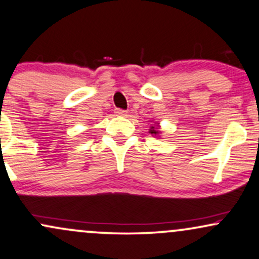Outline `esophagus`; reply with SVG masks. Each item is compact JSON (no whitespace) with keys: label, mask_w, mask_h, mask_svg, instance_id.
<instances>
[{"label":"esophagus","mask_w":259,"mask_h":259,"mask_svg":"<svg viewBox=\"0 0 259 259\" xmlns=\"http://www.w3.org/2000/svg\"><path fill=\"white\" fill-rule=\"evenodd\" d=\"M115 114L120 115V117H126L127 111H124V109H115Z\"/></svg>","instance_id":"obj_1"}]
</instances>
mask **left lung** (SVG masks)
<instances>
[{
    "mask_svg": "<svg viewBox=\"0 0 259 259\" xmlns=\"http://www.w3.org/2000/svg\"><path fill=\"white\" fill-rule=\"evenodd\" d=\"M150 133L152 134V135H154V136L158 135V134L160 133V132H159V129H158V123H154V125L151 126Z\"/></svg>",
    "mask_w": 259,
    "mask_h": 259,
    "instance_id": "left-lung-1",
    "label": "left lung"
}]
</instances>
